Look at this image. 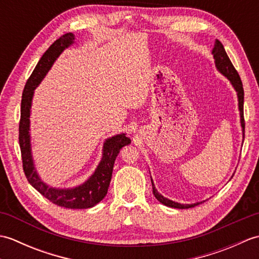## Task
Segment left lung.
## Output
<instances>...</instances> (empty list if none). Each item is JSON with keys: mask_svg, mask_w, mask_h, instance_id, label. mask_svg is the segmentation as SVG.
I'll list each match as a JSON object with an SVG mask.
<instances>
[{"mask_svg": "<svg viewBox=\"0 0 259 259\" xmlns=\"http://www.w3.org/2000/svg\"><path fill=\"white\" fill-rule=\"evenodd\" d=\"M212 54L214 58V62H216V67L217 69L221 71V72L226 75L227 78L229 79V81L232 82V84L234 85V88L237 91L238 95V106H239V110H240V121H241V126H243V133H244V138H245V119H244V88H243V82L240 80V76L237 72V70L235 69V67L233 65L232 61H230L229 57L227 56L226 51H225L224 46L222 45L221 41H216L212 50ZM152 183V180H151ZM152 192L157 199L160 201L163 205H166L168 207H172V208H179V209H188V208H192L195 206L199 205V202L194 203V205H181V203L175 202L172 200H169L167 198H164L163 196H161L159 192L157 191L155 185L152 183Z\"/></svg>", "mask_w": 259, "mask_h": 259, "instance_id": "1", "label": "left lung"}]
</instances>
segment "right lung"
I'll return each mask as SVG.
<instances>
[{
  "mask_svg": "<svg viewBox=\"0 0 259 259\" xmlns=\"http://www.w3.org/2000/svg\"><path fill=\"white\" fill-rule=\"evenodd\" d=\"M74 35L72 33H67V34L60 36L57 41H54L53 45H51V47L43 54L30 78L27 79L21 100L19 144L21 148L23 171L32 187H34L42 196H45L54 205L71 209H84L97 205L107 195L112 177L115 158H117L121 148L130 144V139L126 138L123 134L108 139L103 146V157L101 162L99 163L96 172L83 185L75 187L73 189H53L49 188L37 177L34 167H33L29 136L30 109L33 90L45 78L48 71L52 67L53 62L56 61L64 49L72 45Z\"/></svg>",
  "mask_w": 259,
  "mask_h": 259,
  "instance_id": "1",
  "label": "right lung"
}]
</instances>
